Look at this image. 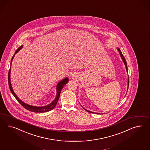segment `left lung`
<instances>
[{
  "label": "left lung",
  "instance_id": "1",
  "mask_svg": "<svg viewBox=\"0 0 150 150\" xmlns=\"http://www.w3.org/2000/svg\"><path fill=\"white\" fill-rule=\"evenodd\" d=\"M117 49L118 51V52H119V53H120V56L121 57L122 59V61L123 62V63H124V64L125 65V66H126V71H127V72L128 73V67H127V62H126V59H125V58L124 57V56H123V54H122V53L121 51L120 50V49H119L118 47H117ZM128 86H129V77H128V87H127V91H128ZM84 109L86 111H87V112H90V113H96V114H101V113H96V112H92V111H90L89 110H87L86 109H85L83 106H82ZM102 114V113H101Z\"/></svg>",
  "mask_w": 150,
  "mask_h": 150
}]
</instances>
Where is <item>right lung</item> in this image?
I'll use <instances>...</instances> for the list:
<instances>
[{
  "instance_id": "1",
  "label": "right lung",
  "mask_w": 150,
  "mask_h": 150,
  "mask_svg": "<svg viewBox=\"0 0 150 150\" xmlns=\"http://www.w3.org/2000/svg\"><path fill=\"white\" fill-rule=\"evenodd\" d=\"M22 47H23V45H21V46H20L18 48V49L17 50L16 52L15 53V54H13V56H12V59L11 60V63H10L11 65H10V69H9L8 74V86H9V88H10V91L11 92L13 96L21 104V105L23 107H24L25 109L29 110L30 111H32V112H40V113H41V112H48L49 111L52 110L56 106V105H57V102L58 101L59 98L60 97L61 91H62V88H63V87L65 85H66L68 83V82L69 81V78L68 77H65V78L61 80L57 83V86H56V91H57L56 96V97L54 98V99L51 103H50L49 104L47 105L43 106H35L29 105V104L25 103L23 101H22L20 99V98L17 96L16 94L14 92L13 90L12 89V86H11V80H10V73H11V64H12V60H13V58L15 57V55Z\"/></svg>"
}]
</instances>
